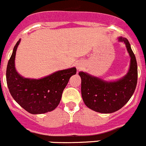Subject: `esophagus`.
Wrapping results in <instances>:
<instances>
[{"instance_id":"esophagus-1","label":"esophagus","mask_w":146,"mask_h":146,"mask_svg":"<svg viewBox=\"0 0 146 146\" xmlns=\"http://www.w3.org/2000/svg\"><path fill=\"white\" fill-rule=\"evenodd\" d=\"M76 68H77V70H80L81 68H82L83 65L81 64V62H77V63L76 64Z\"/></svg>"}]
</instances>
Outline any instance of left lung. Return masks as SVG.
<instances>
[{"instance_id":"left-lung-1","label":"left lung","mask_w":146,"mask_h":146,"mask_svg":"<svg viewBox=\"0 0 146 146\" xmlns=\"http://www.w3.org/2000/svg\"><path fill=\"white\" fill-rule=\"evenodd\" d=\"M124 42L130 56V65L127 74L120 79L106 81L89 73H78L81 78V96L89 108L102 113H111L121 108L129 100L137 86V65L131 46L126 38H118Z\"/></svg>"}]
</instances>
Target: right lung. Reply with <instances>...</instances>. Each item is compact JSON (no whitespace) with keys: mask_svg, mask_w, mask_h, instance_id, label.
I'll use <instances>...</instances> for the list:
<instances>
[{"mask_svg":"<svg viewBox=\"0 0 146 146\" xmlns=\"http://www.w3.org/2000/svg\"><path fill=\"white\" fill-rule=\"evenodd\" d=\"M20 39L14 46L6 68V82L14 100L32 114H41L54 110L61 100L69 79L76 68L59 70L39 79L25 78L15 68V56Z\"/></svg>","mask_w":146,"mask_h":146,"instance_id":"right-lung-1","label":"right lung"}]
</instances>
